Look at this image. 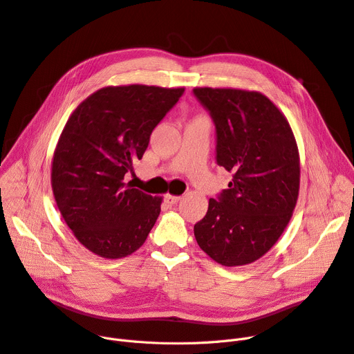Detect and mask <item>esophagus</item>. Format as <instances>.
<instances>
[{"label": "esophagus", "mask_w": 354, "mask_h": 354, "mask_svg": "<svg viewBox=\"0 0 354 354\" xmlns=\"http://www.w3.org/2000/svg\"><path fill=\"white\" fill-rule=\"evenodd\" d=\"M180 199H182L180 196H175V195H171V194H168L167 196H165V202L169 203V205H176Z\"/></svg>", "instance_id": "34e87169"}]
</instances>
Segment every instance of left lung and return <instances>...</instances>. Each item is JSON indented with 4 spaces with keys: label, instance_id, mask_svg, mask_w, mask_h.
I'll use <instances>...</instances> for the list:
<instances>
[{
    "label": "left lung",
    "instance_id": "left-lung-1",
    "mask_svg": "<svg viewBox=\"0 0 354 354\" xmlns=\"http://www.w3.org/2000/svg\"><path fill=\"white\" fill-rule=\"evenodd\" d=\"M216 127V160L233 179L209 199L194 227L199 248L222 266L253 263L290 222L299 196L300 158L289 121L266 95L196 86Z\"/></svg>",
    "mask_w": 354,
    "mask_h": 354
}]
</instances>
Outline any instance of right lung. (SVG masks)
<instances>
[{
    "label": "right lung",
    "instance_id": "add662e5",
    "mask_svg": "<svg viewBox=\"0 0 354 354\" xmlns=\"http://www.w3.org/2000/svg\"><path fill=\"white\" fill-rule=\"evenodd\" d=\"M185 88L105 86L71 113L51 165L61 215L78 242L105 259H122L142 246L159 214L162 196L124 182L142 159L153 128Z\"/></svg>",
    "mask_w": 354,
    "mask_h": 354
}]
</instances>
